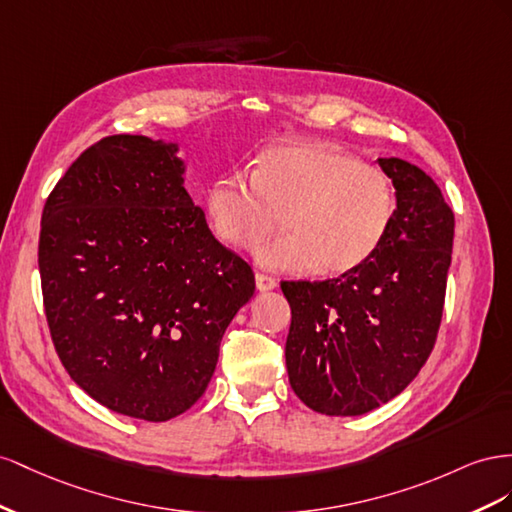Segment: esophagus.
<instances>
[{
  "label": "esophagus",
  "mask_w": 512,
  "mask_h": 512,
  "mask_svg": "<svg viewBox=\"0 0 512 512\" xmlns=\"http://www.w3.org/2000/svg\"><path fill=\"white\" fill-rule=\"evenodd\" d=\"M255 285H257L259 291H270V289H274L276 285H279V281H276L274 276H270V274L257 272V274H255Z\"/></svg>",
  "instance_id": "obj_1"
}]
</instances>
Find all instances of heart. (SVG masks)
Wrapping results in <instances>:
<instances>
[{"instance_id": "1", "label": "heart", "mask_w": 512, "mask_h": 512, "mask_svg": "<svg viewBox=\"0 0 512 512\" xmlns=\"http://www.w3.org/2000/svg\"><path fill=\"white\" fill-rule=\"evenodd\" d=\"M214 236L251 248L283 223L287 236L255 251L276 272H352L379 251L397 216L390 175L324 143H283L261 152L253 175H218L206 193Z\"/></svg>"}]
</instances>
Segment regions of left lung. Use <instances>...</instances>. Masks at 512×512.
I'll return each instance as SVG.
<instances>
[{"label": "left lung", "mask_w": 512, "mask_h": 512, "mask_svg": "<svg viewBox=\"0 0 512 512\" xmlns=\"http://www.w3.org/2000/svg\"><path fill=\"white\" fill-rule=\"evenodd\" d=\"M397 186V216L367 264L326 281H283L291 306L289 384L326 416H358L397 397L440 330L455 214L429 175L379 158Z\"/></svg>", "instance_id": "left-lung-1"}]
</instances>
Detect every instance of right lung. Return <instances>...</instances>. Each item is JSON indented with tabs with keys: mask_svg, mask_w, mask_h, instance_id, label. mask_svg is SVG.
<instances>
[{
	"mask_svg": "<svg viewBox=\"0 0 512 512\" xmlns=\"http://www.w3.org/2000/svg\"><path fill=\"white\" fill-rule=\"evenodd\" d=\"M175 145L96 141L42 210L38 268L55 352L109 410L150 422L208 388L233 315L255 294L184 188Z\"/></svg>",
	"mask_w": 512,
	"mask_h": 512,
	"instance_id": "1",
	"label": "right lung"
}]
</instances>
